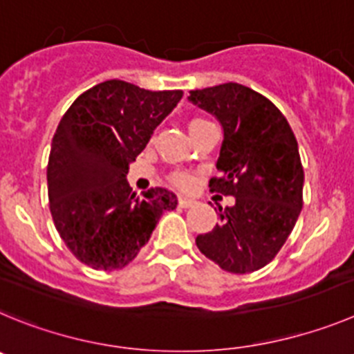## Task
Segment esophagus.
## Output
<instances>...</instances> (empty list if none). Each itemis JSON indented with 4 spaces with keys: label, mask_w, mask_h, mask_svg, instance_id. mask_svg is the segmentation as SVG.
Here are the masks:
<instances>
[{
    "label": "esophagus",
    "mask_w": 354,
    "mask_h": 354,
    "mask_svg": "<svg viewBox=\"0 0 354 354\" xmlns=\"http://www.w3.org/2000/svg\"><path fill=\"white\" fill-rule=\"evenodd\" d=\"M194 203H196V201L190 199V197H180V199H178V206H181V208H189Z\"/></svg>",
    "instance_id": "1"
}]
</instances>
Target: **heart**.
I'll return each instance as SVG.
<instances>
[{
	"mask_svg": "<svg viewBox=\"0 0 354 354\" xmlns=\"http://www.w3.org/2000/svg\"><path fill=\"white\" fill-rule=\"evenodd\" d=\"M205 123H208V122H206V120H203V118H196V120H192V122L189 123L190 133H192L196 129H199L201 125H205ZM171 183H174L176 187H180V189H189V187H192L194 178L190 176V174L180 173V171H178V173L171 174Z\"/></svg>",
	"mask_w": 354,
	"mask_h": 354,
	"instance_id": "heart-1",
	"label": "heart"
}]
</instances>
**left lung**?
I'll return each mask as SVG.
<instances>
[{"label": "left lung", "mask_w": 354, "mask_h": 354, "mask_svg": "<svg viewBox=\"0 0 354 354\" xmlns=\"http://www.w3.org/2000/svg\"><path fill=\"white\" fill-rule=\"evenodd\" d=\"M190 102L215 114L224 129L209 192L234 197L221 222L196 245L231 273L263 268L279 254L304 206V167L288 120L272 102L243 84L190 91Z\"/></svg>", "instance_id": "left-lung-1"}]
</instances>
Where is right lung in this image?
<instances>
[{
  "mask_svg": "<svg viewBox=\"0 0 354 354\" xmlns=\"http://www.w3.org/2000/svg\"><path fill=\"white\" fill-rule=\"evenodd\" d=\"M183 97L181 90L149 91L113 79L75 98L50 146L47 190L59 236L93 270H122L148 243L176 196L155 187L141 197L125 176Z\"/></svg>",
  "mask_w": 354,
  "mask_h": 354,
  "instance_id": "1",
  "label": "right lung"
}]
</instances>
